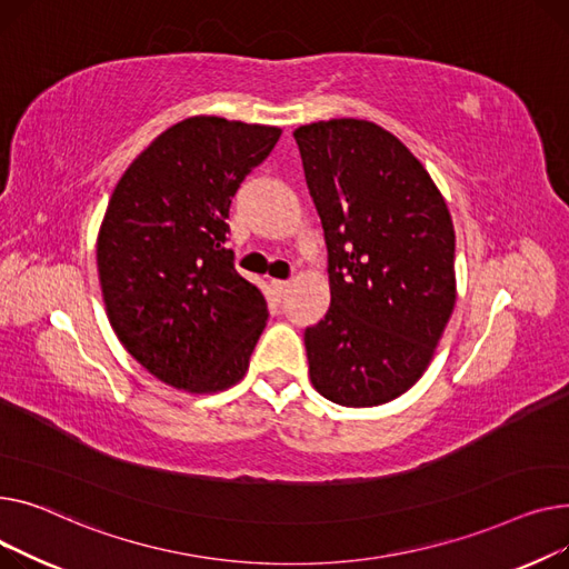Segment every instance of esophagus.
<instances>
[{"instance_id": "34e87169", "label": "esophagus", "mask_w": 569, "mask_h": 569, "mask_svg": "<svg viewBox=\"0 0 569 569\" xmlns=\"http://www.w3.org/2000/svg\"><path fill=\"white\" fill-rule=\"evenodd\" d=\"M271 287H273V291H276L278 298H284L287 291H289V287H291V280H273Z\"/></svg>"}]
</instances>
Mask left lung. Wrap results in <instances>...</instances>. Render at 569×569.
Wrapping results in <instances>:
<instances>
[{
    "label": "left lung",
    "instance_id": "left-lung-1",
    "mask_svg": "<svg viewBox=\"0 0 569 569\" xmlns=\"http://www.w3.org/2000/svg\"><path fill=\"white\" fill-rule=\"evenodd\" d=\"M293 140L328 248L330 308L306 328L312 386L342 407L386 405L422 377L452 315V218L372 121H317Z\"/></svg>",
    "mask_w": 569,
    "mask_h": 569
}]
</instances>
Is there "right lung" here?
<instances>
[{
	"label": "right lung",
	"instance_id": "1",
	"mask_svg": "<svg viewBox=\"0 0 569 569\" xmlns=\"http://www.w3.org/2000/svg\"><path fill=\"white\" fill-rule=\"evenodd\" d=\"M280 128L190 117L119 179L98 233V278L121 345L188 392L237 383L269 319L257 284L233 269L229 207Z\"/></svg>",
	"mask_w": 569,
	"mask_h": 569
}]
</instances>
